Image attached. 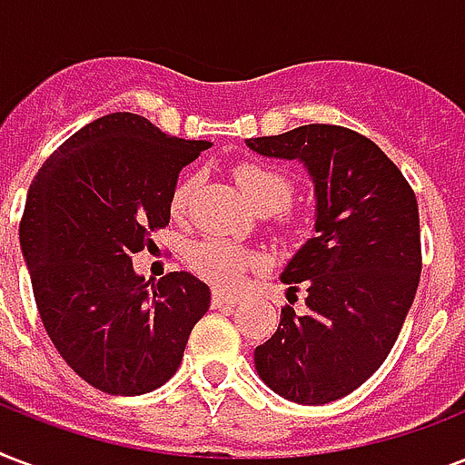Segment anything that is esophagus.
I'll return each instance as SVG.
<instances>
[{
	"instance_id": "34e87169",
	"label": "esophagus",
	"mask_w": 465,
	"mask_h": 465,
	"mask_svg": "<svg viewBox=\"0 0 465 465\" xmlns=\"http://www.w3.org/2000/svg\"><path fill=\"white\" fill-rule=\"evenodd\" d=\"M236 302H239V294H229V292H214V297H212V306H214V309L233 306Z\"/></svg>"
}]
</instances>
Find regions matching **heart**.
Here are the masks:
<instances>
[{
    "label": "heart",
    "instance_id": "heart-1",
    "mask_svg": "<svg viewBox=\"0 0 465 465\" xmlns=\"http://www.w3.org/2000/svg\"><path fill=\"white\" fill-rule=\"evenodd\" d=\"M233 181L241 188L248 204L261 214L282 210L290 203L294 193V181L287 171L270 163H258V161H243L233 168ZM195 193V178L188 175L183 178L171 193V214L183 217L190 207ZM290 217V214H284ZM255 262V255L246 248L236 246L224 239H203L193 243L188 251V265L195 270V275L219 287H233L246 275V270Z\"/></svg>",
    "mask_w": 465,
    "mask_h": 465
}]
</instances>
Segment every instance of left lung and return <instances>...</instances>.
<instances>
[{
  "instance_id": "left-lung-1",
  "label": "left lung",
  "mask_w": 465,
  "mask_h": 465,
  "mask_svg": "<svg viewBox=\"0 0 465 465\" xmlns=\"http://www.w3.org/2000/svg\"><path fill=\"white\" fill-rule=\"evenodd\" d=\"M246 144L299 159L316 190V236L282 272L290 299L306 290L304 311L284 306L275 335L255 347V369L287 401L331 403L396 345L422 270L418 200L396 163L347 127L302 125Z\"/></svg>"
}]
</instances>
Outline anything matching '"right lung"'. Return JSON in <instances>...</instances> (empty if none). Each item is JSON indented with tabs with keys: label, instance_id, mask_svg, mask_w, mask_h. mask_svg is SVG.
<instances>
[{
	"label": "right lung",
	"instance_id": "right-lung-1",
	"mask_svg": "<svg viewBox=\"0 0 465 465\" xmlns=\"http://www.w3.org/2000/svg\"><path fill=\"white\" fill-rule=\"evenodd\" d=\"M210 142L161 133L134 113H111L74 133L33 178L18 239L33 297L62 360L94 389L140 396L181 367L210 287L190 272L159 282L134 272L171 219L185 163Z\"/></svg>",
	"mask_w": 465,
	"mask_h": 465
}]
</instances>
